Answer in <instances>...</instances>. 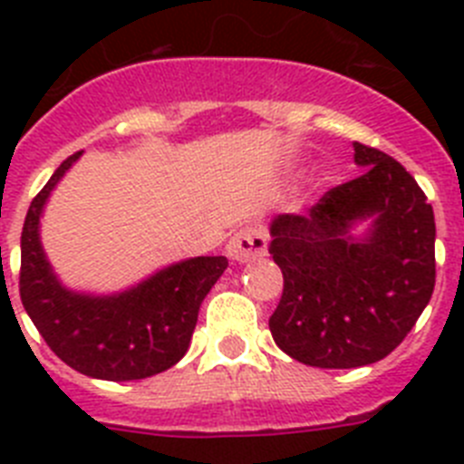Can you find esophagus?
<instances>
[{
	"mask_svg": "<svg viewBox=\"0 0 464 464\" xmlns=\"http://www.w3.org/2000/svg\"><path fill=\"white\" fill-rule=\"evenodd\" d=\"M225 251L232 260L248 262L262 257L267 253V232L256 225H246V227L237 229L235 235L229 237Z\"/></svg>",
	"mask_w": 464,
	"mask_h": 464,
	"instance_id": "obj_1",
	"label": "esophagus"
}]
</instances>
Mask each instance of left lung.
<instances>
[{
	"label": "left lung",
	"mask_w": 464,
	"mask_h": 464,
	"mask_svg": "<svg viewBox=\"0 0 464 464\" xmlns=\"http://www.w3.org/2000/svg\"><path fill=\"white\" fill-rule=\"evenodd\" d=\"M362 176L332 188L309 213L272 220L283 295L269 330L283 353L323 370H351L392 353L434 290V213L404 167L353 141ZM372 218L367 237L350 227Z\"/></svg>",
	"instance_id": "8db88e82"
}]
</instances>
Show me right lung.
Instances as JSON below:
<instances>
[{
	"label": "right lung",
	"instance_id": "add662e5",
	"mask_svg": "<svg viewBox=\"0 0 464 464\" xmlns=\"http://www.w3.org/2000/svg\"><path fill=\"white\" fill-rule=\"evenodd\" d=\"M79 155H69L32 199L20 237V299L44 342L72 370L104 381L146 379L186 355L199 304L227 269V257L176 262L125 293L104 297L64 288L41 248L39 218Z\"/></svg>",
	"mask_w": 464,
	"mask_h": 464
}]
</instances>
